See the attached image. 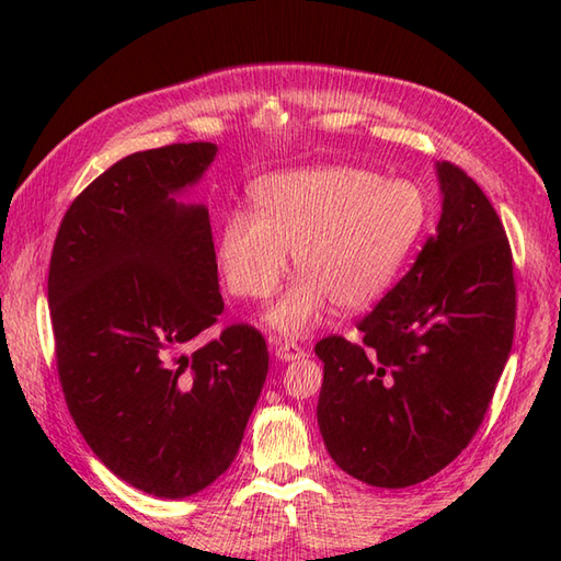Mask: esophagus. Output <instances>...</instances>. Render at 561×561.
I'll list each match as a JSON object with an SVG mask.
<instances>
[{
    "label": "esophagus",
    "instance_id": "esophagus-1",
    "mask_svg": "<svg viewBox=\"0 0 561 561\" xmlns=\"http://www.w3.org/2000/svg\"><path fill=\"white\" fill-rule=\"evenodd\" d=\"M272 347H274V354H277L282 362H296V359H301V356H306L301 344H296V342L272 340Z\"/></svg>",
    "mask_w": 561,
    "mask_h": 561
}]
</instances>
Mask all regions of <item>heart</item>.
Segmentation results:
<instances>
[{
	"instance_id": "1",
	"label": "heart",
	"mask_w": 561,
	"mask_h": 561,
	"mask_svg": "<svg viewBox=\"0 0 561 561\" xmlns=\"http://www.w3.org/2000/svg\"><path fill=\"white\" fill-rule=\"evenodd\" d=\"M426 197L410 181H386L352 165L274 175L255 187V211L231 209L219 224L217 260L226 287L265 301L289 270L301 272L270 323L304 335L330 301L356 311L376 301L420 241Z\"/></svg>"
}]
</instances>
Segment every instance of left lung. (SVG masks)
<instances>
[{"label":"left lung","mask_w":561,"mask_h":561,"mask_svg":"<svg viewBox=\"0 0 561 561\" xmlns=\"http://www.w3.org/2000/svg\"><path fill=\"white\" fill-rule=\"evenodd\" d=\"M444 211L356 342L328 335L318 426L340 468L400 490L444 470L484 420L516 330L514 255L492 202L460 165H436Z\"/></svg>","instance_id":"obj_1"}]
</instances>
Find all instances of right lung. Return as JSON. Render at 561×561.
Listing matches in <instances>:
<instances>
[{
    "instance_id": "add662e5",
    "label": "right lung",
    "mask_w": 561,
    "mask_h": 561,
    "mask_svg": "<svg viewBox=\"0 0 561 561\" xmlns=\"http://www.w3.org/2000/svg\"><path fill=\"white\" fill-rule=\"evenodd\" d=\"M211 141L137 151L71 202L47 272L55 362L71 420L108 470L183 499L229 470L265 386L260 330L224 311L209 211L175 202Z\"/></svg>"
}]
</instances>
